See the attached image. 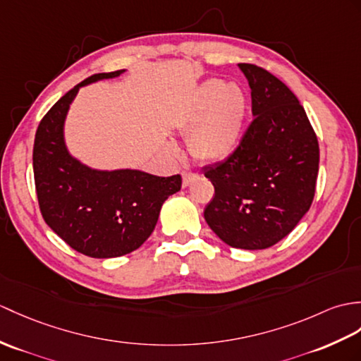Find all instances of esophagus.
<instances>
[{
    "instance_id": "34e87169",
    "label": "esophagus",
    "mask_w": 361,
    "mask_h": 361,
    "mask_svg": "<svg viewBox=\"0 0 361 361\" xmlns=\"http://www.w3.org/2000/svg\"><path fill=\"white\" fill-rule=\"evenodd\" d=\"M183 186L188 188L189 184L192 183V180H194L197 177L195 172H190V171H183Z\"/></svg>"
}]
</instances>
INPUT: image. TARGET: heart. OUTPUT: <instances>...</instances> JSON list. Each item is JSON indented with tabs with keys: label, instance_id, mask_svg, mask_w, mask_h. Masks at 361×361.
<instances>
[{
	"label": "heart",
	"instance_id": "b5f03b06",
	"mask_svg": "<svg viewBox=\"0 0 361 361\" xmlns=\"http://www.w3.org/2000/svg\"><path fill=\"white\" fill-rule=\"evenodd\" d=\"M246 116L247 95L240 85L219 78L203 82L181 120V130L190 133V154L207 163L228 158L240 146Z\"/></svg>",
	"mask_w": 361,
	"mask_h": 361
}]
</instances>
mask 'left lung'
Returning a JSON list of instances; mask_svg holds the SVG:
<instances>
[{
    "mask_svg": "<svg viewBox=\"0 0 361 361\" xmlns=\"http://www.w3.org/2000/svg\"><path fill=\"white\" fill-rule=\"evenodd\" d=\"M254 120L224 161L204 167L215 195L204 219L226 245L257 250L295 228L315 195L320 147L292 90L271 72L240 63Z\"/></svg>",
    "mask_w": 361,
    "mask_h": 361,
    "instance_id": "obj_1",
    "label": "left lung"
}]
</instances>
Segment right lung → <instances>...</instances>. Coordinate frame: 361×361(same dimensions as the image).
<instances>
[{"label": "right lung", "instance_id": "right-lung-1", "mask_svg": "<svg viewBox=\"0 0 361 361\" xmlns=\"http://www.w3.org/2000/svg\"><path fill=\"white\" fill-rule=\"evenodd\" d=\"M124 71L95 73L49 109L33 142V178L44 221L72 249L92 258H114L138 249L152 233L167 197L181 189V175L95 171L69 155L63 126L81 86Z\"/></svg>", "mask_w": 361, "mask_h": 361}]
</instances>
